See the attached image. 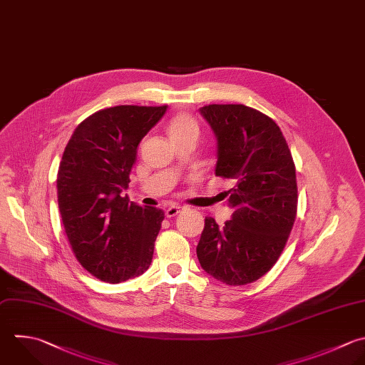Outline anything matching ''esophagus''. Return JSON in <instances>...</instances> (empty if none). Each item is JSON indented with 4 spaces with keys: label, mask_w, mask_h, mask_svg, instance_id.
<instances>
[{
    "label": "esophagus",
    "mask_w": 365,
    "mask_h": 365,
    "mask_svg": "<svg viewBox=\"0 0 365 365\" xmlns=\"http://www.w3.org/2000/svg\"><path fill=\"white\" fill-rule=\"evenodd\" d=\"M180 211H181V207H180V205H171V207H168V208L165 210V215H167V218H173V217L178 215Z\"/></svg>",
    "instance_id": "esophagus-1"
}]
</instances>
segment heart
Returning a JSON list of instances; mask_svg holds the SVG:
<instances>
[{
  "label": "heart",
  "mask_w": 365,
  "mask_h": 365,
  "mask_svg": "<svg viewBox=\"0 0 365 365\" xmlns=\"http://www.w3.org/2000/svg\"><path fill=\"white\" fill-rule=\"evenodd\" d=\"M167 131L171 140L174 141L192 134L198 135V124L192 115L187 113H178L168 121Z\"/></svg>",
  "instance_id": "1"
}]
</instances>
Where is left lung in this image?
I'll return each instance as SVG.
<instances>
[{
    "label": "left lung",
    "instance_id": "left-lung-1",
    "mask_svg": "<svg viewBox=\"0 0 365 365\" xmlns=\"http://www.w3.org/2000/svg\"><path fill=\"white\" fill-rule=\"evenodd\" d=\"M218 141L215 175L230 178L232 218L205 217L197 245L201 267L227 285L265 275L279 258L297 215V177L288 144L272 118L242 104L200 108Z\"/></svg>",
    "mask_w": 365,
    "mask_h": 365
}]
</instances>
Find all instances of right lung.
Here are the masks:
<instances>
[{
    "label": "right lung",
    "instance_id": "obj_1",
    "mask_svg": "<svg viewBox=\"0 0 365 365\" xmlns=\"http://www.w3.org/2000/svg\"><path fill=\"white\" fill-rule=\"evenodd\" d=\"M167 106H117L86 118L73 133L57 175L58 208L71 250L110 284L145 272L164 211L123 197L145 134Z\"/></svg>",
    "mask_w": 365,
    "mask_h": 365
}]
</instances>
